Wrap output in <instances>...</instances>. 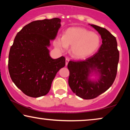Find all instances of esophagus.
Wrapping results in <instances>:
<instances>
[{
	"instance_id": "esophagus-1",
	"label": "esophagus",
	"mask_w": 130,
	"mask_h": 130,
	"mask_svg": "<svg viewBox=\"0 0 130 130\" xmlns=\"http://www.w3.org/2000/svg\"><path fill=\"white\" fill-rule=\"evenodd\" d=\"M69 61V58H66V66L67 65V64H68Z\"/></svg>"
}]
</instances>
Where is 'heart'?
Returning a JSON list of instances; mask_svg holds the SVG:
<instances>
[{"label":"heart","mask_w":130,"mask_h":130,"mask_svg":"<svg viewBox=\"0 0 130 130\" xmlns=\"http://www.w3.org/2000/svg\"><path fill=\"white\" fill-rule=\"evenodd\" d=\"M100 44L99 35L82 27L68 28L63 37H59L55 42V45L60 50L71 46L72 56L77 58L91 56L99 49Z\"/></svg>","instance_id":"1"}]
</instances>
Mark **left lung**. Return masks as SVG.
<instances>
[{"label":"left lung","instance_id":"1","mask_svg":"<svg viewBox=\"0 0 130 130\" xmlns=\"http://www.w3.org/2000/svg\"><path fill=\"white\" fill-rule=\"evenodd\" d=\"M90 25L102 38L98 51L83 61H70L67 65L69 86L76 95L84 99L95 98L112 86L117 76L120 57L116 38L105 28ZM93 72L99 76L96 81L88 77Z\"/></svg>","mask_w":130,"mask_h":130}]
</instances>
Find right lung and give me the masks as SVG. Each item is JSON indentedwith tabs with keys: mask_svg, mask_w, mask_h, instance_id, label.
Segmentation results:
<instances>
[{
	"mask_svg": "<svg viewBox=\"0 0 130 130\" xmlns=\"http://www.w3.org/2000/svg\"><path fill=\"white\" fill-rule=\"evenodd\" d=\"M55 18L33 21L16 35L9 54L8 69L12 80L28 96L48 93L57 73L66 64L64 57L53 59L48 47L61 26Z\"/></svg>",
	"mask_w": 130,
	"mask_h": 130,
	"instance_id": "add662e5",
	"label": "right lung"
}]
</instances>
